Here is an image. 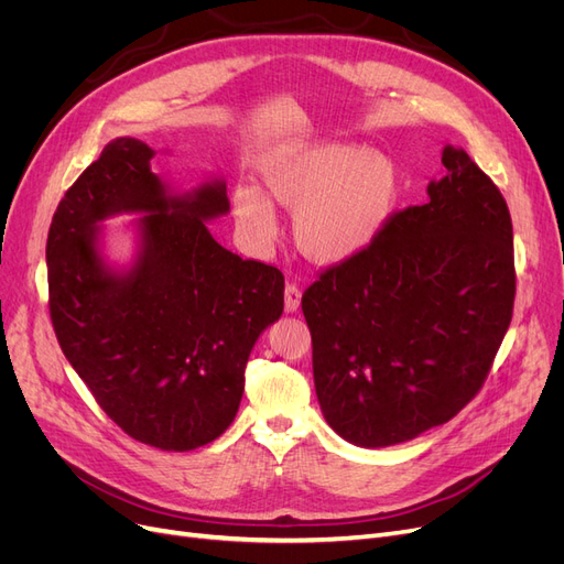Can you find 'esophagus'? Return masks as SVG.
I'll use <instances>...</instances> for the list:
<instances>
[{"mask_svg": "<svg viewBox=\"0 0 564 564\" xmlns=\"http://www.w3.org/2000/svg\"><path fill=\"white\" fill-rule=\"evenodd\" d=\"M302 302V290L295 283L285 285V311L288 314H295Z\"/></svg>", "mask_w": 564, "mask_h": 564, "instance_id": "esophagus-1", "label": "esophagus"}]
</instances>
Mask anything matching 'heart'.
<instances>
[{
	"mask_svg": "<svg viewBox=\"0 0 564 564\" xmlns=\"http://www.w3.org/2000/svg\"><path fill=\"white\" fill-rule=\"evenodd\" d=\"M263 197L239 187L235 220L256 243L276 235L269 199L293 212V235L302 253L321 264H341L377 241L402 202V170L388 153L358 143H311L264 164Z\"/></svg>",
	"mask_w": 564,
	"mask_h": 564,
	"instance_id": "obj_1",
	"label": "heart"
}]
</instances>
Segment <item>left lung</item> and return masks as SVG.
<instances>
[{"label": "left lung", "mask_w": 564, "mask_h": 564, "mask_svg": "<svg viewBox=\"0 0 564 564\" xmlns=\"http://www.w3.org/2000/svg\"><path fill=\"white\" fill-rule=\"evenodd\" d=\"M427 204L394 214L365 253L302 297L327 425L360 448L448 423L484 386L513 311L507 202L460 145Z\"/></svg>", "instance_id": "8db88e82"}]
</instances>
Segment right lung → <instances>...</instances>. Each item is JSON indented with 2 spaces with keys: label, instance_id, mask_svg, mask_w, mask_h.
Returning a JSON list of instances; mask_svg holds the SVG:
<instances>
[{
  "label": "right lung",
  "instance_id": "obj_1",
  "mask_svg": "<svg viewBox=\"0 0 564 564\" xmlns=\"http://www.w3.org/2000/svg\"><path fill=\"white\" fill-rule=\"evenodd\" d=\"M155 151L118 137L62 197L46 262L62 352L132 440L195 451L235 421L243 369L283 314V274L223 248L206 223L229 214L223 176L181 191ZM137 215L128 263L106 253L104 219Z\"/></svg>",
  "mask_w": 564,
  "mask_h": 564
}]
</instances>
